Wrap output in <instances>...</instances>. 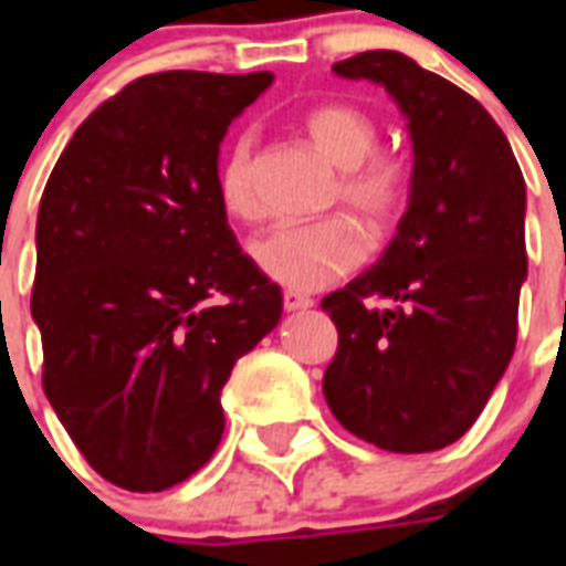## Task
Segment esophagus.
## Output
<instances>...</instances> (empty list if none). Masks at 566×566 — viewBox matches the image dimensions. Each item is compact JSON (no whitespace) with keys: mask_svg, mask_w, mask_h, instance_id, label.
I'll list each match as a JSON object with an SVG mask.
<instances>
[{"mask_svg":"<svg viewBox=\"0 0 566 566\" xmlns=\"http://www.w3.org/2000/svg\"><path fill=\"white\" fill-rule=\"evenodd\" d=\"M282 302H284V311H305V308H311V305H314V300H311V296H305V293H300V291H284Z\"/></svg>","mask_w":566,"mask_h":566,"instance_id":"1","label":"esophagus"}]
</instances>
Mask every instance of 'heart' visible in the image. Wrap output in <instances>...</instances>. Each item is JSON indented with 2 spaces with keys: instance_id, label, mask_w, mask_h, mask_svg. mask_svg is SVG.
<instances>
[{
  "instance_id": "heart-1",
  "label": "heart",
  "mask_w": 566,
  "mask_h": 566,
  "mask_svg": "<svg viewBox=\"0 0 566 566\" xmlns=\"http://www.w3.org/2000/svg\"><path fill=\"white\" fill-rule=\"evenodd\" d=\"M305 140L337 167L332 202H344L358 220L385 234L402 217L411 196V167L399 153L378 149V123L370 111L349 102H319L300 117ZM217 199L238 222L261 220L255 188V146L238 137L217 164ZM367 255V238L344 213L308 226L266 231L252 243V258L270 279L293 291H317L353 273Z\"/></svg>"
}]
</instances>
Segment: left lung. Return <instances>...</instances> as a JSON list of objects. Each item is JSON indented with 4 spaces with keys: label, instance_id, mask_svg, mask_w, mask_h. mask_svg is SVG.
<instances>
[{
    "label": "left lung",
    "instance_id": "8db88e82",
    "mask_svg": "<svg viewBox=\"0 0 566 566\" xmlns=\"http://www.w3.org/2000/svg\"><path fill=\"white\" fill-rule=\"evenodd\" d=\"M408 117L413 172L396 238L328 293L337 353L323 394L337 422L387 452H434L482 413L517 344L526 181L479 102L402 52L337 61Z\"/></svg>",
    "mask_w": 566,
    "mask_h": 566
}]
</instances>
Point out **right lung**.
I'll list each match as a JSON object with an SVG mask.
<instances>
[{"mask_svg":"<svg viewBox=\"0 0 566 566\" xmlns=\"http://www.w3.org/2000/svg\"><path fill=\"white\" fill-rule=\"evenodd\" d=\"M273 73L170 70L75 128L38 211L43 390L87 464L167 491L208 464L231 367L282 317L217 199L231 119Z\"/></svg>","mask_w":566,"mask_h":566,"instance_id":"obj_1","label":"right lung"}]
</instances>
